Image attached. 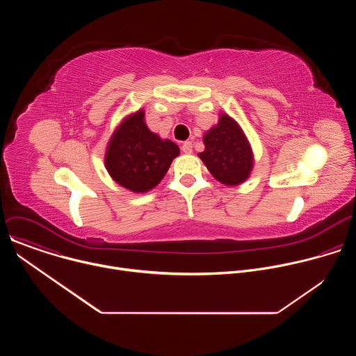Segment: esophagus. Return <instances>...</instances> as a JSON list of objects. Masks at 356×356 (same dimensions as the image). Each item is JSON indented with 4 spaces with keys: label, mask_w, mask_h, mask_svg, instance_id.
Listing matches in <instances>:
<instances>
[{
    "label": "esophagus",
    "mask_w": 356,
    "mask_h": 356,
    "mask_svg": "<svg viewBox=\"0 0 356 356\" xmlns=\"http://www.w3.org/2000/svg\"><path fill=\"white\" fill-rule=\"evenodd\" d=\"M181 152H183V154H191V152H193V143L190 140H186L181 145Z\"/></svg>",
    "instance_id": "obj_1"
}]
</instances>
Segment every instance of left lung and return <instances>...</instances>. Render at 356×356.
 <instances>
[{
	"label": "left lung",
	"instance_id": "left-lung-1",
	"mask_svg": "<svg viewBox=\"0 0 356 356\" xmlns=\"http://www.w3.org/2000/svg\"><path fill=\"white\" fill-rule=\"evenodd\" d=\"M206 150L198 155L210 173L227 186L245 181L252 170L250 146L239 125L228 115H221L217 127L204 135Z\"/></svg>",
	"mask_w": 356,
	"mask_h": 356
}]
</instances>
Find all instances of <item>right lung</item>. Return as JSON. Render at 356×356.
<instances>
[{
    "mask_svg": "<svg viewBox=\"0 0 356 356\" xmlns=\"http://www.w3.org/2000/svg\"><path fill=\"white\" fill-rule=\"evenodd\" d=\"M179 152L176 143L150 132L143 122V111H138L114 134L106 166L117 183L131 191L145 193L159 184Z\"/></svg>",
    "mask_w": 356,
    "mask_h": 356,
    "instance_id": "right-lung-1",
    "label": "right lung"
}]
</instances>
